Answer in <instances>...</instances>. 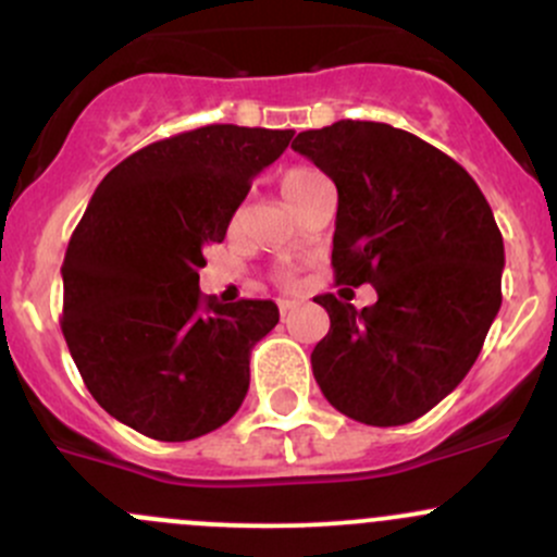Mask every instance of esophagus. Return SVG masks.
<instances>
[{"label": "esophagus", "instance_id": "obj_1", "mask_svg": "<svg viewBox=\"0 0 557 557\" xmlns=\"http://www.w3.org/2000/svg\"><path fill=\"white\" fill-rule=\"evenodd\" d=\"M297 308V302L295 300H278V310H281V315H289L292 310Z\"/></svg>", "mask_w": 557, "mask_h": 557}]
</instances>
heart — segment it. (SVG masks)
<instances>
[{
	"mask_svg": "<svg viewBox=\"0 0 557 557\" xmlns=\"http://www.w3.org/2000/svg\"><path fill=\"white\" fill-rule=\"evenodd\" d=\"M321 177L324 175L315 170H310V166H289V170L281 172L278 190H281V196H284L286 205L295 209L297 205H300L305 190H308L315 181H321ZM238 220H242V209H236V212H233L231 223L238 225ZM278 281L281 284H292V281H295V273H292L289 268H284V271H278Z\"/></svg>",
	"mask_w": 557,
	"mask_h": 557,
	"instance_id": "obj_1",
	"label": "heart"
}]
</instances>
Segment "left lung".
Here are the masks:
<instances>
[{
  "instance_id": "left-lung-1",
  "label": "left lung",
  "mask_w": 557,
  "mask_h": 557,
  "mask_svg": "<svg viewBox=\"0 0 557 557\" xmlns=\"http://www.w3.org/2000/svg\"><path fill=\"white\" fill-rule=\"evenodd\" d=\"M337 185V284H372L356 310L319 295L329 334L310 352L329 404L396 428L444 400L502 305L505 244L475 181L444 151L382 122L343 119L292 143Z\"/></svg>"
}]
</instances>
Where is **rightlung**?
Returning <instances> with one entry per match:
<instances>
[{
    "instance_id": "add662e5",
    "label": "right lung",
    "mask_w": 557,
    "mask_h": 557,
    "mask_svg": "<svg viewBox=\"0 0 557 557\" xmlns=\"http://www.w3.org/2000/svg\"><path fill=\"white\" fill-rule=\"evenodd\" d=\"M292 135L209 124L151 143L103 177L71 236L65 345L92 398L148 438L212 433L247 396L249 356L278 308L205 297L199 271Z\"/></svg>"
}]
</instances>
